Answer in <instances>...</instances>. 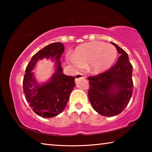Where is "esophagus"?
Listing matches in <instances>:
<instances>
[{
	"label": "esophagus",
	"instance_id": "1",
	"mask_svg": "<svg viewBox=\"0 0 152 152\" xmlns=\"http://www.w3.org/2000/svg\"><path fill=\"white\" fill-rule=\"evenodd\" d=\"M86 78V76H84V74H80V73L77 74L76 75V80H78L79 78Z\"/></svg>",
	"mask_w": 152,
	"mask_h": 152
}]
</instances>
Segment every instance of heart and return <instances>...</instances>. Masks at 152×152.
<instances>
[{"instance_id":"obj_1","label":"heart","mask_w":152,"mask_h":152,"mask_svg":"<svg viewBox=\"0 0 152 152\" xmlns=\"http://www.w3.org/2000/svg\"><path fill=\"white\" fill-rule=\"evenodd\" d=\"M117 50L114 45L94 42L82 44L68 60L77 68L86 66L92 74H100L108 70L116 60Z\"/></svg>"}]
</instances>
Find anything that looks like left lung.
Masks as SVG:
<instances>
[{
	"mask_svg": "<svg viewBox=\"0 0 152 152\" xmlns=\"http://www.w3.org/2000/svg\"><path fill=\"white\" fill-rule=\"evenodd\" d=\"M121 54L115 65L104 73L88 78V99L94 110L102 116L119 115L127 106L132 96L133 66L128 54L111 42Z\"/></svg>",
	"mask_w": 152,
	"mask_h": 152,
	"instance_id": "1",
	"label": "left lung"
}]
</instances>
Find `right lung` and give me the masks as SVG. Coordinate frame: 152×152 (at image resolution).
I'll return each instance as SVG.
<instances>
[{
	"label": "right lung",
	"instance_id": "right-lung-1",
	"mask_svg": "<svg viewBox=\"0 0 152 152\" xmlns=\"http://www.w3.org/2000/svg\"><path fill=\"white\" fill-rule=\"evenodd\" d=\"M64 51L61 43H51L33 56L25 70L23 82L25 99L33 111L43 118L56 117L63 111L75 86V77L63 74L60 58ZM44 58L55 62V72L48 81L39 84L32 70L37 61Z\"/></svg>",
	"mask_w": 152,
	"mask_h": 152
}]
</instances>
